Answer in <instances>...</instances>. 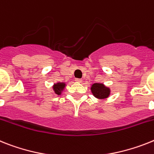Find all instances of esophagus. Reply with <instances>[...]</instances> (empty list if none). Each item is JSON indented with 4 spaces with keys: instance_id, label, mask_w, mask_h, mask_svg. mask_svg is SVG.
Listing matches in <instances>:
<instances>
[{
    "instance_id": "34e87169",
    "label": "esophagus",
    "mask_w": 154,
    "mask_h": 154,
    "mask_svg": "<svg viewBox=\"0 0 154 154\" xmlns=\"http://www.w3.org/2000/svg\"><path fill=\"white\" fill-rule=\"evenodd\" d=\"M75 81L77 82V83H81V82H82V80L79 79V78H76V79H75Z\"/></svg>"
}]
</instances>
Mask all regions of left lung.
<instances>
[{"label": "left lung", "instance_id": "8db88e82", "mask_svg": "<svg viewBox=\"0 0 154 154\" xmlns=\"http://www.w3.org/2000/svg\"><path fill=\"white\" fill-rule=\"evenodd\" d=\"M91 91L93 96L98 99H105L109 96L111 90L103 83H94L91 86Z\"/></svg>", "mask_w": 154, "mask_h": 154}]
</instances>
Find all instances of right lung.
<instances>
[{
	"mask_svg": "<svg viewBox=\"0 0 154 154\" xmlns=\"http://www.w3.org/2000/svg\"><path fill=\"white\" fill-rule=\"evenodd\" d=\"M66 86V84L65 82H56L54 83L52 85V89L54 91V94L57 95H61L62 93L64 91V88Z\"/></svg>",
	"mask_w": 154,
	"mask_h": 154,
	"instance_id": "obj_1",
	"label": "right lung"
}]
</instances>
